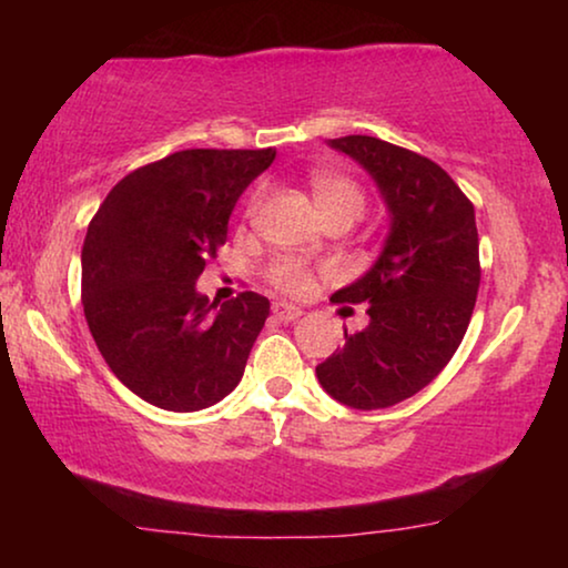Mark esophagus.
Wrapping results in <instances>:
<instances>
[{
    "label": "esophagus",
    "instance_id": "obj_1",
    "mask_svg": "<svg viewBox=\"0 0 568 568\" xmlns=\"http://www.w3.org/2000/svg\"><path fill=\"white\" fill-rule=\"evenodd\" d=\"M271 313H274L276 321L292 323V321H297V317L302 315V307H297V305H286V302H274V307H271Z\"/></svg>",
    "mask_w": 568,
    "mask_h": 568
}]
</instances>
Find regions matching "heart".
<instances>
[{"instance_id": "heart-1", "label": "heart", "mask_w": 568, "mask_h": 568, "mask_svg": "<svg viewBox=\"0 0 568 568\" xmlns=\"http://www.w3.org/2000/svg\"><path fill=\"white\" fill-rule=\"evenodd\" d=\"M310 189H313L315 204L321 209L323 220L336 214H352L359 216L364 212V193L354 181L344 175L331 173V170H313L310 175ZM258 204V196L251 199L247 212H253ZM268 282L286 294H305L313 286V268L302 258L294 255H282V258L271 261L266 268Z\"/></svg>"}]
</instances>
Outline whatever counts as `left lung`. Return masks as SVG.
I'll return each mask as SVG.
<instances>
[{
    "label": "left lung",
    "mask_w": 568,
    "mask_h": 568,
    "mask_svg": "<svg viewBox=\"0 0 568 568\" xmlns=\"http://www.w3.org/2000/svg\"><path fill=\"white\" fill-rule=\"evenodd\" d=\"M328 146L377 183L390 230L367 274L331 297L367 305V328L344 331V348L315 375L348 408H387L429 385L468 331L480 284L476 212L422 154L362 134L328 139Z\"/></svg>",
    "instance_id": "8db88e82"
}]
</instances>
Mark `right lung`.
I'll list each match as a JSON object with an SVG mask.
<instances>
[{"mask_svg": "<svg viewBox=\"0 0 568 568\" xmlns=\"http://www.w3.org/2000/svg\"><path fill=\"white\" fill-rule=\"evenodd\" d=\"M276 150H183L129 173L92 216L82 307L115 377L152 406L189 414L235 390L268 317L243 292L209 302L196 278L227 240L243 191Z\"/></svg>", "mask_w": 568, "mask_h": 568, "instance_id": "right-lung-1", "label": "right lung"}]
</instances>
